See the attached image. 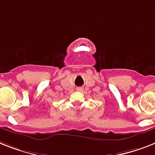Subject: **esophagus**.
Masks as SVG:
<instances>
[{"mask_svg":"<svg viewBox=\"0 0 155 155\" xmlns=\"http://www.w3.org/2000/svg\"><path fill=\"white\" fill-rule=\"evenodd\" d=\"M77 90H78V91H81V90H82V88H78Z\"/></svg>","mask_w":155,"mask_h":155,"instance_id":"esophagus-1","label":"esophagus"}]
</instances>
